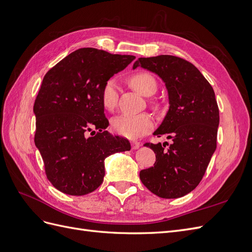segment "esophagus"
<instances>
[{"instance_id": "esophagus-1", "label": "esophagus", "mask_w": 252, "mask_h": 252, "mask_svg": "<svg viewBox=\"0 0 252 252\" xmlns=\"http://www.w3.org/2000/svg\"><path fill=\"white\" fill-rule=\"evenodd\" d=\"M130 144H131V148L132 149H138L141 146L140 142H138V141H132Z\"/></svg>"}]
</instances>
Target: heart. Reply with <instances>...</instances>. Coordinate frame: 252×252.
<instances>
[{"mask_svg": "<svg viewBox=\"0 0 252 252\" xmlns=\"http://www.w3.org/2000/svg\"><path fill=\"white\" fill-rule=\"evenodd\" d=\"M131 87L143 95H151L157 90V82L148 72H138L128 79ZM119 101V87L117 82L110 79L106 81L101 89V102L103 107L112 111ZM112 130L127 139H139L149 132L154 127V119L150 114H121L111 120Z\"/></svg>", "mask_w": 252, "mask_h": 252, "instance_id": "heart-1", "label": "heart"}]
</instances>
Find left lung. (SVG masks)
<instances>
[{
  "label": "left lung",
  "instance_id": "obj_1",
  "mask_svg": "<svg viewBox=\"0 0 252 252\" xmlns=\"http://www.w3.org/2000/svg\"><path fill=\"white\" fill-rule=\"evenodd\" d=\"M157 73L169 97V110L154 132L172 143H146L156 154L154 167L143 169L140 179L152 193L163 199L184 196L200 184L217 148L220 123L216 94L209 82L188 61L174 56L140 58L136 67Z\"/></svg>",
  "mask_w": 252,
  "mask_h": 252
}]
</instances>
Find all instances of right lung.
Returning <instances> with one entry per match:
<instances>
[{"instance_id": "obj_1", "label": "right lung", "mask_w": 252, "mask_h": 252, "mask_svg": "<svg viewBox=\"0 0 252 252\" xmlns=\"http://www.w3.org/2000/svg\"><path fill=\"white\" fill-rule=\"evenodd\" d=\"M134 59L81 48L45 74L33 105L34 143L47 179L60 191L70 195L94 191L103 183L104 159L130 150L128 140L106 130L109 122L101 89Z\"/></svg>"}]
</instances>
